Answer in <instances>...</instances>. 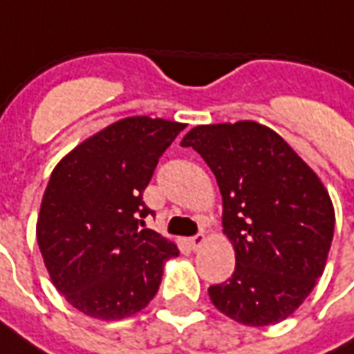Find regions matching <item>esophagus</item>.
<instances>
[{"instance_id": "obj_1", "label": "esophagus", "mask_w": 354, "mask_h": 354, "mask_svg": "<svg viewBox=\"0 0 354 354\" xmlns=\"http://www.w3.org/2000/svg\"><path fill=\"white\" fill-rule=\"evenodd\" d=\"M207 243V235L205 233H199V235H195V237L189 239V246H192V250H199L201 246Z\"/></svg>"}]
</instances>
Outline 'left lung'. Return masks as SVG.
Here are the masks:
<instances>
[{"label":"left lung","mask_w":354,"mask_h":354,"mask_svg":"<svg viewBox=\"0 0 354 354\" xmlns=\"http://www.w3.org/2000/svg\"><path fill=\"white\" fill-rule=\"evenodd\" d=\"M214 172L223 201V235L235 271L208 288L220 313L246 326L281 322L324 273L335 212L317 172L256 121L199 124L182 140Z\"/></svg>","instance_id":"left-lung-1"}]
</instances>
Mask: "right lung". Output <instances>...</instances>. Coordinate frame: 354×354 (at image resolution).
I'll use <instances>...</instances> for the list:
<instances>
[{
    "label": "right lung",
    "instance_id": "add662e5",
    "mask_svg": "<svg viewBox=\"0 0 354 354\" xmlns=\"http://www.w3.org/2000/svg\"><path fill=\"white\" fill-rule=\"evenodd\" d=\"M185 124L134 115L64 155L43 193L35 235L55 288L87 317L119 320L157 294L174 241L144 230L142 193Z\"/></svg>",
    "mask_w": 354,
    "mask_h": 354
}]
</instances>
